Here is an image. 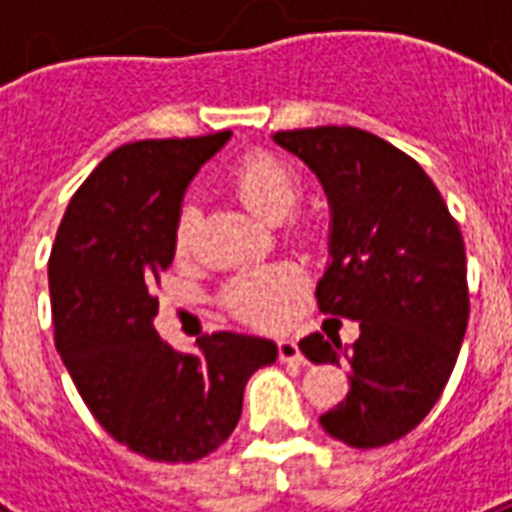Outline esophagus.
<instances>
[{
    "label": "esophagus",
    "instance_id": "1",
    "mask_svg": "<svg viewBox=\"0 0 512 512\" xmlns=\"http://www.w3.org/2000/svg\"><path fill=\"white\" fill-rule=\"evenodd\" d=\"M279 358L281 361H303V353H300V345L295 340H279Z\"/></svg>",
    "mask_w": 512,
    "mask_h": 512
}]
</instances>
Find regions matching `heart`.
Returning a JSON list of instances; mask_svg holds the SVG:
<instances>
[{"instance_id":"obj_1","label":"heart","mask_w":512,"mask_h":512,"mask_svg":"<svg viewBox=\"0 0 512 512\" xmlns=\"http://www.w3.org/2000/svg\"><path fill=\"white\" fill-rule=\"evenodd\" d=\"M228 185L244 207L265 220L287 217L303 193V183L295 167L268 151H252L241 156L228 172ZM196 225H199L196 209H180L175 225V247L180 252L191 247ZM295 287L297 276L287 265L252 268L228 281V287L223 289V305L236 319L255 327H271L281 319Z\"/></svg>"}]
</instances>
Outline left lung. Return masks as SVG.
Wrapping results in <instances>:
<instances>
[{"label":"left lung","instance_id":"obj_1","mask_svg":"<svg viewBox=\"0 0 512 512\" xmlns=\"http://www.w3.org/2000/svg\"><path fill=\"white\" fill-rule=\"evenodd\" d=\"M273 140L300 156L332 204L319 311L358 321L361 335L300 340L313 364L348 369L345 401L321 414L342 444L374 449L406 436L444 393L468 327L465 241L425 170L358 127H308Z\"/></svg>","mask_w":512,"mask_h":512}]
</instances>
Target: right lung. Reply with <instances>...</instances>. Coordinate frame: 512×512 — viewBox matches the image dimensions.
<instances>
[{
	"label": "right lung",
	"mask_w": 512,
	"mask_h": 512,
	"mask_svg": "<svg viewBox=\"0 0 512 512\" xmlns=\"http://www.w3.org/2000/svg\"><path fill=\"white\" fill-rule=\"evenodd\" d=\"M228 138L119 146L79 185L50 252L55 348L79 396L106 433L156 462L215 452L239 422L247 380L279 356L271 340L233 332L177 353L154 329L183 193Z\"/></svg>",
	"instance_id": "obj_1"
}]
</instances>
